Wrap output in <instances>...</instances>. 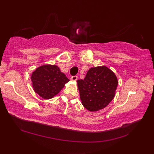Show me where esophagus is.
<instances>
[{
    "instance_id": "1",
    "label": "esophagus",
    "mask_w": 154,
    "mask_h": 154,
    "mask_svg": "<svg viewBox=\"0 0 154 154\" xmlns=\"http://www.w3.org/2000/svg\"><path fill=\"white\" fill-rule=\"evenodd\" d=\"M77 79H78V76H77V75H75V76L71 77V79L72 81H77Z\"/></svg>"
}]
</instances>
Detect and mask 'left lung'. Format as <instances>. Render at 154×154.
Wrapping results in <instances>:
<instances>
[{
	"mask_svg": "<svg viewBox=\"0 0 154 154\" xmlns=\"http://www.w3.org/2000/svg\"><path fill=\"white\" fill-rule=\"evenodd\" d=\"M118 84L116 75L107 67L91 68L84 79L77 80L82 105L90 111L105 108L114 98Z\"/></svg>",
	"mask_w": 154,
	"mask_h": 154,
	"instance_id": "left-lung-1",
	"label": "left lung"
}]
</instances>
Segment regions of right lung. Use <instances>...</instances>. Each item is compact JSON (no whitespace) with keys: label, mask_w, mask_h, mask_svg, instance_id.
Wrapping results in <instances>:
<instances>
[{"label":"right lung","mask_w":154,"mask_h":154,"mask_svg":"<svg viewBox=\"0 0 154 154\" xmlns=\"http://www.w3.org/2000/svg\"><path fill=\"white\" fill-rule=\"evenodd\" d=\"M36 93L44 99L58 94L69 79L56 65L46 64L37 68L31 76Z\"/></svg>","instance_id":"obj_1"}]
</instances>
